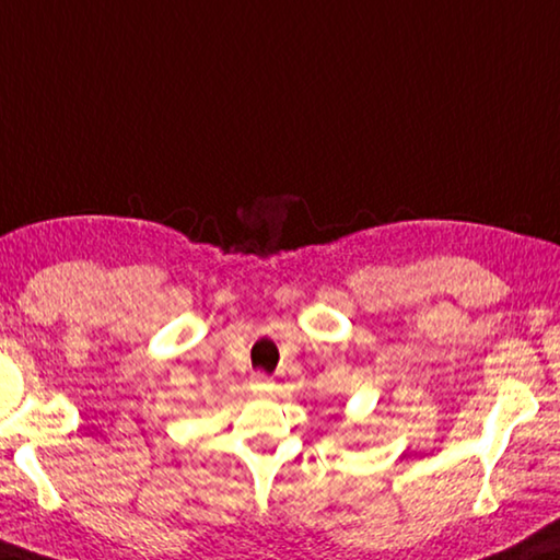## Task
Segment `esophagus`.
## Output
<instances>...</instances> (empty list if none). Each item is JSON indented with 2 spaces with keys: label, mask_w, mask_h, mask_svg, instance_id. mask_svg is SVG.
<instances>
[{
  "label": "esophagus",
  "mask_w": 560,
  "mask_h": 560,
  "mask_svg": "<svg viewBox=\"0 0 560 560\" xmlns=\"http://www.w3.org/2000/svg\"><path fill=\"white\" fill-rule=\"evenodd\" d=\"M271 377L267 372H254L252 374V389L254 392H259V394H264V392H269L271 389Z\"/></svg>",
  "instance_id": "esophagus-1"
}]
</instances>
